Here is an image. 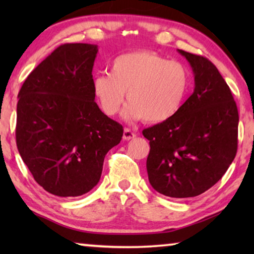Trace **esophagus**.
Instances as JSON below:
<instances>
[{"instance_id":"1","label":"esophagus","mask_w":254,"mask_h":254,"mask_svg":"<svg viewBox=\"0 0 254 254\" xmlns=\"http://www.w3.org/2000/svg\"><path fill=\"white\" fill-rule=\"evenodd\" d=\"M136 136V134L133 133L130 129H128V128H125L124 129V135H123V138L125 141H129L131 138H134Z\"/></svg>"}]
</instances>
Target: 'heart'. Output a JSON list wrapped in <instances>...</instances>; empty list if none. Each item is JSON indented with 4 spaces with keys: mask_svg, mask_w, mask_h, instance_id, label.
<instances>
[{
    "mask_svg": "<svg viewBox=\"0 0 254 254\" xmlns=\"http://www.w3.org/2000/svg\"><path fill=\"white\" fill-rule=\"evenodd\" d=\"M190 83L189 69L180 62L169 61L154 52L135 51L114 59L110 74L93 79L92 90L106 116L119 112L127 92L129 103L123 112L125 119L157 124L179 112Z\"/></svg>",
    "mask_w": 254,
    "mask_h": 254,
    "instance_id": "obj_1",
    "label": "heart"
}]
</instances>
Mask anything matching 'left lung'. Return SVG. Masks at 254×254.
Masks as SVG:
<instances>
[{"label":"left lung","instance_id":"8db88e82","mask_svg":"<svg viewBox=\"0 0 254 254\" xmlns=\"http://www.w3.org/2000/svg\"><path fill=\"white\" fill-rule=\"evenodd\" d=\"M192 68L194 91L171 119L143 129L149 183L165 196H197L214 186L237 152L238 110L208 59L178 50Z\"/></svg>","mask_w":254,"mask_h":254}]
</instances>
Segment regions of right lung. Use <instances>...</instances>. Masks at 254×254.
Instances as JSON below:
<instances>
[{
    "label": "right lung",
    "mask_w": 254,
    "mask_h": 254,
    "mask_svg": "<svg viewBox=\"0 0 254 254\" xmlns=\"http://www.w3.org/2000/svg\"><path fill=\"white\" fill-rule=\"evenodd\" d=\"M98 46L64 44L27 76L18 93L16 142L33 178L48 193L79 196L98 184L124 129L95 102Z\"/></svg>",
    "instance_id": "right-lung-1"
}]
</instances>
